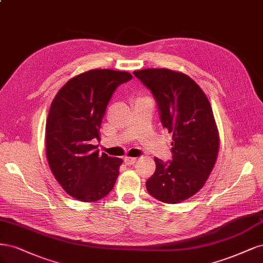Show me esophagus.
<instances>
[{
    "mask_svg": "<svg viewBox=\"0 0 263 263\" xmlns=\"http://www.w3.org/2000/svg\"><path fill=\"white\" fill-rule=\"evenodd\" d=\"M137 160H138V158H135V157H124V163L126 165H130V166L137 163Z\"/></svg>",
    "mask_w": 263,
    "mask_h": 263,
    "instance_id": "obj_1",
    "label": "esophagus"
}]
</instances>
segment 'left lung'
<instances>
[{
  "label": "left lung",
  "instance_id": "8db88e82",
  "mask_svg": "<svg viewBox=\"0 0 263 263\" xmlns=\"http://www.w3.org/2000/svg\"><path fill=\"white\" fill-rule=\"evenodd\" d=\"M153 94L164 128L173 133V159L154 158L146 181L152 197L169 204L187 200L208 180L218 153V133L209 99L188 75L168 69L133 72Z\"/></svg>",
  "mask_w": 263,
  "mask_h": 263
}]
</instances>
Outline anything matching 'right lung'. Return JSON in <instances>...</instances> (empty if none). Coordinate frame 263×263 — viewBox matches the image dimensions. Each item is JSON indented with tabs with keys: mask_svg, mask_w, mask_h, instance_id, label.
<instances>
[{
	"mask_svg": "<svg viewBox=\"0 0 263 263\" xmlns=\"http://www.w3.org/2000/svg\"><path fill=\"white\" fill-rule=\"evenodd\" d=\"M132 75L90 70L71 79L58 91L46 124L50 169L64 191L82 202H95L112 190L121 158L99 153V129L117 87Z\"/></svg>",
	"mask_w": 263,
	"mask_h": 263,
	"instance_id": "1",
	"label": "right lung"
}]
</instances>
